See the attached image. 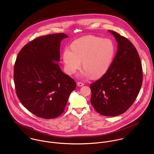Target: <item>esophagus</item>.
Listing matches in <instances>:
<instances>
[{
	"instance_id": "obj_1",
	"label": "esophagus",
	"mask_w": 154,
	"mask_h": 154,
	"mask_svg": "<svg viewBox=\"0 0 154 154\" xmlns=\"http://www.w3.org/2000/svg\"><path fill=\"white\" fill-rule=\"evenodd\" d=\"M77 85L79 86H80V87H82V86H83L84 85V83H82V82H78L77 83Z\"/></svg>"
}]
</instances>
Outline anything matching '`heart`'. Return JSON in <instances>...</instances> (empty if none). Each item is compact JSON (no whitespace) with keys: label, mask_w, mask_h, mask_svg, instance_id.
I'll return each mask as SVG.
<instances>
[{"label":"heart","mask_w":154,"mask_h":154,"mask_svg":"<svg viewBox=\"0 0 154 154\" xmlns=\"http://www.w3.org/2000/svg\"><path fill=\"white\" fill-rule=\"evenodd\" d=\"M63 52L65 71L73 74L80 68L83 61L84 69L79 74L82 77L98 78L110 68L115 54V46L109 39L89 35L75 40Z\"/></svg>","instance_id":"b5f03b06"}]
</instances>
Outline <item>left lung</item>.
Masks as SVG:
<instances>
[{
	"label": "left lung",
	"mask_w": 154,
	"mask_h": 154,
	"mask_svg": "<svg viewBox=\"0 0 154 154\" xmlns=\"http://www.w3.org/2000/svg\"><path fill=\"white\" fill-rule=\"evenodd\" d=\"M118 43V51L108 71L91 84V102L94 109L105 116L125 112L140 90L143 71L138 52L127 38L109 30Z\"/></svg>",
	"instance_id": "obj_1"
}]
</instances>
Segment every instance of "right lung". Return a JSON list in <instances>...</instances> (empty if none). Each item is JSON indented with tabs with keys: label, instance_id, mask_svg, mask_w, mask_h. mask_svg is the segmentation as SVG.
Wrapping results in <instances>:
<instances>
[{
	"label": "right lung",
	"instance_id": "right-lung-1",
	"mask_svg": "<svg viewBox=\"0 0 154 154\" xmlns=\"http://www.w3.org/2000/svg\"><path fill=\"white\" fill-rule=\"evenodd\" d=\"M67 37L57 33L37 37L17 55L14 69L17 95L38 117L51 119L61 115L76 88L74 80L62 71L58 62L61 42Z\"/></svg>",
	"mask_w": 154,
	"mask_h": 154
}]
</instances>
